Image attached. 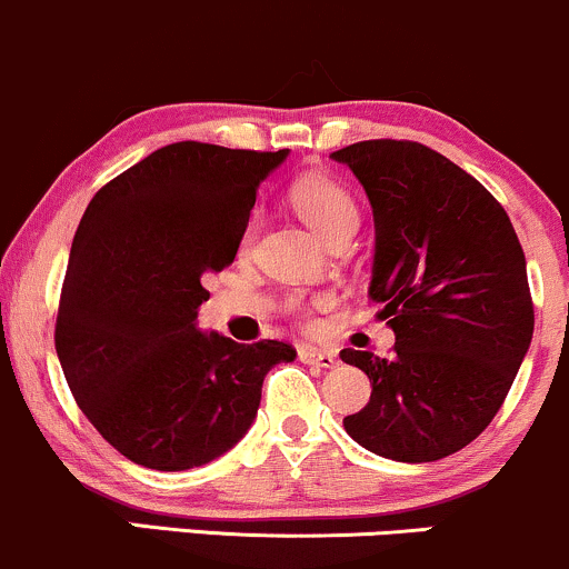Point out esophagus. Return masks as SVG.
Wrapping results in <instances>:
<instances>
[{
    "mask_svg": "<svg viewBox=\"0 0 569 569\" xmlns=\"http://www.w3.org/2000/svg\"><path fill=\"white\" fill-rule=\"evenodd\" d=\"M299 361L310 363V367L335 369L339 363V358L331 350H321V348H312V345H302V348H299Z\"/></svg>",
    "mask_w": 569,
    "mask_h": 569,
    "instance_id": "1",
    "label": "esophagus"
}]
</instances>
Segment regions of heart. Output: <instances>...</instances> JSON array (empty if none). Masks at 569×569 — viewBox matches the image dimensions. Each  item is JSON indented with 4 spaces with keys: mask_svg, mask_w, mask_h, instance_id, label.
<instances>
[{
    "mask_svg": "<svg viewBox=\"0 0 569 569\" xmlns=\"http://www.w3.org/2000/svg\"><path fill=\"white\" fill-rule=\"evenodd\" d=\"M291 202L293 208H297L299 217L321 234V238L329 240V243L331 240L342 238V234L356 232L358 219H361L356 198H352L339 181L326 179V176H307V179L297 181L291 189ZM257 224H259V217H251L240 246L243 248L251 246ZM331 305H335V299L321 297L307 307H310V310H329Z\"/></svg>",
    "mask_w": 569,
    "mask_h": 569,
    "instance_id": "heart-1",
    "label": "heart"
}]
</instances>
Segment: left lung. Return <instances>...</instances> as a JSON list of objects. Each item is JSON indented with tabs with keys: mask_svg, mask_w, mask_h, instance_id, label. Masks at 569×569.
<instances>
[{
	"mask_svg": "<svg viewBox=\"0 0 569 569\" xmlns=\"http://www.w3.org/2000/svg\"><path fill=\"white\" fill-rule=\"evenodd\" d=\"M331 158L367 189L369 297L396 335L390 358L339 352L371 382L369 403L345 417V430L388 460H441L492 422L530 350L525 251L506 208L426 143L358 141Z\"/></svg>",
	"mask_w": 569,
	"mask_h": 569,
	"instance_id": "obj_1",
	"label": "left lung"
}]
</instances>
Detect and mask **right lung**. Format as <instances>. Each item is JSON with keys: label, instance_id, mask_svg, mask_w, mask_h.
<instances>
[{"label": "right lung", "instance_id": "obj_1", "mask_svg": "<svg viewBox=\"0 0 569 569\" xmlns=\"http://www.w3.org/2000/svg\"><path fill=\"white\" fill-rule=\"evenodd\" d=\"M289 149L179 141L103 184L71 243L56 352L71 396L152 471L217 460L246 436L262 382L297 350L200 331L202 280L232 264L257 189Z\"/></svg>", "mask_w": 569, "mask_h": 569}]
</instances>
